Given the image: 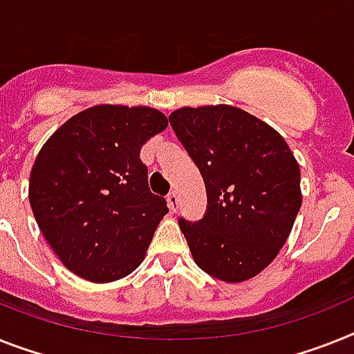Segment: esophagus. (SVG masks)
Wrapping results in <instances>:
<instances>
[{"label":"esophagus","mask_w":354,"mask_h":354,"mask_svg":"<svg viewBox=\"0 0 354 354\" xmlns=\"http://www.w3.org/2000/svg\"><path fill=\"white\" fill-rule=\"evenodd\" d=\"M167 203H169V209H171L172 212H176L178 207H180V200H178L176 192H169V194H167Z\"/></svg>","instance_id":"esophagus-1"}]
</instances>
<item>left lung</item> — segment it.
<instances>
[{
    "instance_id": "left-lung-1",
    "label": "left lung",
    "mask_w": 354,
    "mask_h": 354,
    "mask_svg": "<svg viewBox=\"0 0 354 354\" xmlns=\"http://www.w3.org/2000/svg\"><path fill=\"white\" fill-rule=\"evenodd\" d=\"M169 122L207 189L203 218L178 219L196 264L225 283L255 277L301 209L295 156L275 129L232 106L182 108Z\"/></svg>"
}]
</instances>
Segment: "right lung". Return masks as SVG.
Listing matches in <instances>:
<instances>
[{"label": "right lung", "mask_w": 354, "mask_h": 354, "mask_svg": "<svg viewBox=\"0 0 354 354\" xmlns=\"http://www.w3.org/2000/svg\"><path fill=\"white\" fill-rule=\"evenodd\" d=\"M167 127L158 109L95 106L64 122L30 174L32 212L70 272L111 283L140 266L167 201L151 192L145 142Z\"/></svg>", "instance_id": "add662e5"}]
</instances>
